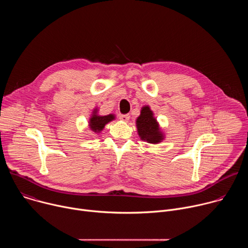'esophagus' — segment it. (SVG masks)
Instances as JSON below:
<instances>
[{
  "mask_svg": "<svg viewBox=\"0 0 248 248\" xmlns=\"http://www.w3.org/2000/svg\"><path fill=\"white\" fill-rule=\"evenodd\" d=\"M129 119H130V116L129 115H121L120 116V120H122L123 122H125V123H127L128 121H129Z\"/></svg>",
  "mask_w": 248,
  "mask_h": 248,
  "instance_id": "1",
  "label": "esophagus"
}]
</instances>
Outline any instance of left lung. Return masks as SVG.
Listing matches in <instances>:
<instances>
[{
	"label": "left lung",
	"mask_w": 248,
	"mask_h": 248,
	"mask_svg": "<svg viewBox=\"0 0 248 248\" xmlns=\"http://www.w3.org/2000/svg\"><path fill=\"white\" fill-rule=\"evenodd\" d=\"M136 127L140 139L148 143L158 144L165 139V134L149 106L141 108L140 115L136 119Z\"/></svg>",
	"instance_id": "obj_1"
}]
</instances>
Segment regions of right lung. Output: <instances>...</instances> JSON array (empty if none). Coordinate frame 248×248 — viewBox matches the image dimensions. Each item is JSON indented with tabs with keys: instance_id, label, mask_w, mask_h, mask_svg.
Wrapping results in <instances>:
<instances>
[{
	"instance_id": "obj_1",
	"label": "right lung",
	"mask_w": 248,
	"mask_h": 248,
	"mask_svg": "<svg viewBox=\"0 0 248 248\" xmlns=\"http://www.w3.org/2000/svg\"><path fill=\"white\" fill-rule=\"evenodd\" d=\"M98 109L95 108L91 114V117L88 121V125L90 127V129L94 132H97V133H100L105 125L109 124L110 122L114 121L116 119L115 115L114 114H110V115H107V116H100L98 114Z\"/></svg>"
}]
</instances>
